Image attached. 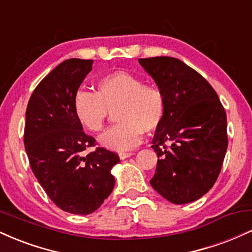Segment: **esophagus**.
Wrapping results in <instances>:
<instances>
[{
  "label": "esophagus",
  "instance_id": "obj_1",
  "mask_svg": "<svg viewBox=\"0 0 252 252\" xmlns=\"http://www.w3.org/2000/svg\"><path fill=\"white\" fill-rule=\"evenodd\" d=\"M132 154H134V153H131V152H123V153H120V154H118V156H120V158L121 160H126V158H130V156H131Z\"/></svg>",
  "mask_w": 252,
  "mask_h": 252
}]
</instances>
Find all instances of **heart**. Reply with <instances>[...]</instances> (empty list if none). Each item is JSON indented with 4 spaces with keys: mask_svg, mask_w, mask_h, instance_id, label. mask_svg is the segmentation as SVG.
Segmentation results:
<instances>
[{
    "mask_svg": "<svg viewBox=\"0 0 252 252\" xmlns=\"http://www.w3.org/2000/svg\"><path fill=\"white\" fill-rule=\"evenodd\" d=\"M97 92L79 90L73 99L74 114L90 131H100L109 110H115L116 126L98 137L103 148L126 152L137 146L144 132L154 131L164 117L166 103L162 92L144 85L140 77L129 72H114L100 78Z\"/></svg>",
    "mask_w": 252,
    "mask_h": 252,
    "instance_id": "obj_1",
    "label": "heart"
}]
</instances>
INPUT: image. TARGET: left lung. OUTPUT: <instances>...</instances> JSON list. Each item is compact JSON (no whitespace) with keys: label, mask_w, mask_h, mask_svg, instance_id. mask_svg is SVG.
Returning <instances> with one entry per match:
<instances>
[{"label":"left lung","mask_w":252,"mask_h":252,"mask_svg":"<svg viewBox=\"0 0 252 252\" xmlns=\"http://www.w3.org/2000/svg\"><path fill=\"white\" fill-rule=\"evenodd\" d=\"M138 63L166 103L152 141L158 160L150 185L173 204L198 200L220 173L227 149L225 110L209 82L181 60L155 57Z\"/></svg>","instance_id":"left-lung-1"}]
</instances>
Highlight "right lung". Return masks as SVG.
<instances>
[{"label":"right lung","mask_w":252,"mask_h":252,"mask_svg":"<svg viewBox=\"0 0 252 252\" xmlns=\"http://www.w3.org/2000/svg\"><path fill=\"white\" fill-rule=\"evenodd\" d=\"M94 60L68 59L48 73L32 94L25 124V148L31 168L51 200L73 215L99 209L115 186L111 169L117 154L97 148L83 152L94 138L83 131L73 99Z\"/></svg>","instance_id":"1"}]
</instances>
